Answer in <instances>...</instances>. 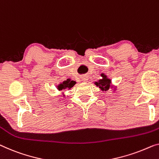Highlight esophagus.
<instances>
[{
    "label": "esophagus",
    "mask_w": 159,
    "mask_h": 159,
    "mask_svg": "<svg viewBox=\"0 0 159 159\" xmlns=\"http://www.w3.org/2000/svg\"><path fill=\"white\" fill-rule=\"evenodd\" d=\"M81 80H82V81H84V82H87V80H88L87 75H82Z\"/></svg>",
    "instance_id": "esophagus-1"
}]
</instances>
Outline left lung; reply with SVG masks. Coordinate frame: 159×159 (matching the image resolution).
Listing matches in <instances>:
<instances>
[{
    "label": "left lung",
    "mask_w": 159,
    "mask_h": 159,
    "mask_svg": "<svg viewBox=\"0 0 159 159\" xmlns=\"http://www.w3.org/2000/svg\"><path fill=\"white\" fill-rule=\"evenodd\" d=\"M101 76H102L103 79L99 80L98 82H95V84L97 86H99V88L102 90L103 91H106L109 89L111 87V79H108L107 76L106 75H104V73L101 74Z\"/></svg>",
    "instance_id": "obj_1"
}]
</instances>
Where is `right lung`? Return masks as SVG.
Instances as JSON below:
<instances>
[{
  "label": "right lung",
  "mask_w": 159,
  "mask_h": 159,
  "mask_svg": "<svg viewBox=\"0 0 159 159\" xmlns=\"http://www.w3.org/2000/svg\"><path fill=\"white\" fill-rule=\"evenodd\" d=\"M75 84V81H73V80H71L70 79H68L66 80H64L63 82L61 83L57 87H58V91H62V90L71 89Z\"/></svg>",
  "instance_id": "obj_1"
}]
</instances>
